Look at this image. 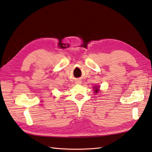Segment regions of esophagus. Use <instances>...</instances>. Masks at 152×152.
Returning a JSON list of instances; mask_svg holds the SVG:
<instances>
[{"label": "esophagus", "instance_id": "1", "mask_svg": "<svg viewBox=\"0 0 152 152\" xmlns=\"http://www.w3.org/2000/svg\"><path fill=\"white\" fill-rule=\"evenodd\" d=\"M81 83H82L81 80H77L76 82V84H81Z\"/></svg>", "mask_w": 152, "mask_h": 152}]
</instances>
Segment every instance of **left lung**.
<instances>
[{
  "label": "left lung",
  "mask_w": 152,
  "mask_h": 152,
  "mask_svg": "<svg viewBox=\"0 0 152 152\" xmlns=\"http://www.w3.org/2000/svg\"><path fill=\"white\" fill-rule=\"evenodd\" d=\"M95 89V93H98V91H99V88H94Z\"/></svg>",
  "instance_id": "1"
}]
</instances>
